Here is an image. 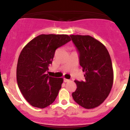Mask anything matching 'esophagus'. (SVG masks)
<instances>
[{"label":"esophagus","mask_w":130,"mask_h":130,"mask_svg":"<svg viewBox=\"0 0 130 130\" xmlns=\"http://www.w3.org/2000/svg\"><path fill=\"white\" fill-rule=\"evenodd\" d=\"M70 81V79H66V78H64V82L68 83V82H69Z\"/></svg>","instance_id":"34e87169"}]
</instances>
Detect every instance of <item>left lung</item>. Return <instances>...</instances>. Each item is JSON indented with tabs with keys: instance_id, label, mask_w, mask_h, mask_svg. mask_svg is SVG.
I'll use <instances>...</instances> for the list:
<instances>
[{
	"instance_id": "left-lung-1",
	"label": "left lung",
	"mask_w": 130,
	"mask_h": 130,
	"mask_svg": "<svg viewBox=\"0 0 130 130\" xmlns=\"http://www.w3.org/2000/svg\"><path fill=\"white\" fill-rule=\"evenodd\" d=\"M79 53V63L85 72L84 81H75L77 88L72 97L85 109H93L103 103L113 84V70L107 49L100 41L88 35H71Z\"/></svg>"
}]
</instances>
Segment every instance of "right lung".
<instances>
[{"label":"right lung","mask_w":130,"mask_h":130,"mask_svg":"<svg viewBox=\"0 0 130 130\" xmlns=\"http://www.w3.org/2000/svg\"><path fill=\"white\" fill-rule=\"evenodd\" d=\"M71 40L66 34H41L22 49L17 65V82L21 92L32 106L46 107L53 103L63 83L47 72L55 51Z\"/></svg>","instance_id":"obj_1"}]
</instances>
